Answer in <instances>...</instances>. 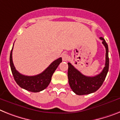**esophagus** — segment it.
I'll list each match as a JSON object with an SVG mask.
<instances>
[{"label":"esophagus","mask_w":120,"mask_h":120,"mask_svg":"<svg viewBox=\"0 0 120 120\" xmlns=\"http://www.w3.org/2000/svg\"><path fill=\"white\" fill-rule=\"evenodd\" d=\"M62 59H63V61H67L68 60V58H69V57H68V55H67L66 54H63L62 55Z\"/></svg>","instance_id":"obj_1"}]
</instances>
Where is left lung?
Instances as JSON below:
<instances>
[{
  "label": "left lung",
  "instance_id": "obj_1",
  "mask_svg": "<svg viewBox=\"0 0 120 120\" xmlns=\"http://www.w3.org/2000/svg\"><path fill=\"white\" fill-rule=\"evenodd\" d=\"M99 38L102 41V43L105 46L106 51L105 66L100 74L93 77L86 76L75 69L71 63H68V82L71 90L76 94L83 95L95 92L102 85L106 77L109 66L108 45L102 37Z\"/></svg>",
  "mask_w": 120,
  "mask_h": 120
}]
</instances>
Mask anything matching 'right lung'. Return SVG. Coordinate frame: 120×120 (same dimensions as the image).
I'll return each mask as SVG.
<instances>
[{"mask_svg": "<svg viewBox=\"0 0 120 120\" xmlns=\"http://www.w3.org/2000/svg\"><path fill=\"white\" fill-rule=\"evenodd\" d=\"M13 48L10 52V64L12 74L17 84L22 88L34 93L39 92L45 90L51 82L52 75L59 64L62 62V58L60 57L55 60L40 74L33 76H28L21 74L15 68L12 59Z\"/></svg>", "mask_w": 120, "mask_h": 120, "instance_id": "obj_1", "label": "right lung"}]
</instances>
